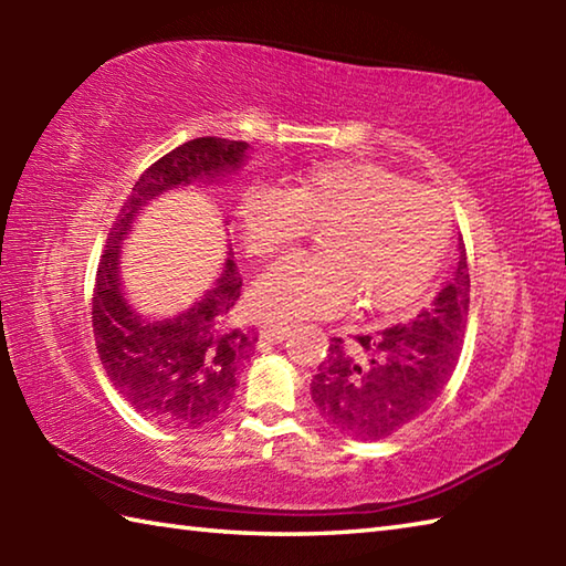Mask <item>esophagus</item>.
<instances>
[{
	"label": "esophagus",
	"instance_id": "34e87169",
	"mask_svg": "<svg viewBox=\"0 0 566 566\" xmlns=\"http://www.w3.org/2000/svg\"><path fill=\"white\" fill-rule=\"evenodd\" d=\"M290 332H292V327L290 324H284V322H274V319H264L262 324H260V334H262V339H266V342H284L286 337H290Z\"/></svg>",
	"mask_w": 566,
	"mask_h": 566
}]
</instances>
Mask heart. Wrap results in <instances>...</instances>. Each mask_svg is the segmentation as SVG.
<instances>
[{"label":"heart","instance_id":"heart-1","mask_svg":"<svg viewBox=\"0 0 566 566\" xmlns=\"http://www.w3.org/2000/svg\"><path fill=\"white\" fill-rule=\"evenodd\" d=\"M254 256H274L310 222H327L324 252H294L254 284V304L274 319L334 317L361 296L391 312L424 292L449 244V209L434 189L361 161H327L286 189L254 181L237 202Z\"/></svg>","mask_w":566,"mask_h":566}]
</instances>
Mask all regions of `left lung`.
I'll use <instances>...</instances> for the list:
<instances>
[{
	"label": "left lung",
	"mask_w": 566,
	"mask_h": 566,
	"mask_svg": "<svg viewBox=\"0 0 566 566\" xmlns=\"http://www.w3.org/2000/svg\"><path fill=\"white\" fill-rule=\"evenodd\" d=\"M469 319L464 244L442 292L415 319L354 339L332 337L312 379L314 407L332 429L375 442L434 405L452 379Z\"/></svg>",
	"instance_id": "left-lung-1"
}]
</instances>
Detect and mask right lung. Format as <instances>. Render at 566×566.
Returning a JSON list of instances; mask_svg holds the SVG:
<instances>
[{
  "label": "right lung",
  "instance_id": "right-lung-1",
  "mask_svg": "<svg viewBox=\"0 0 566 566\" xmlns=\"http://www.w3.org/2000/svg\"><path fill=\"white\" fill-rule=\"evenodd\" d=\"M249 145L222 137L185 142L157 159L124 199L104 244L92 294L94 342L114 389L142 417L171 429H197L229 407L239 367L252 357L256 329L237 314L242 276L232 256L212 290L169 319H147L122 290V242L142 207L191 181H214L244 165Z\"/></svg>",
  "mask_w": 566,
  "mask_h": 566
}]
</instances>
